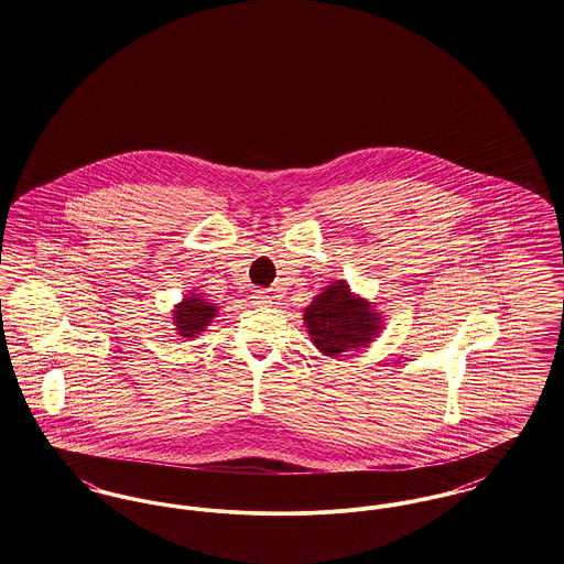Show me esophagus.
<instances>
[{
	"mask_svg": "<svg viewBox=\"0 0 564 564\" xmlns=\"http://www.w3.org/2000/svg\"><path fill=\"white\" fill-rule=\"evenodd\" d=\"M251 302H253V304H258V306H269L270 295L267 294L264 290H256V292L251 294Z\"/></svg>",
	"mask_w": 564,
	"mask_h": 564,
	"instance_id": "obj_1",
	"label": "esophagus"
}]
</instances>
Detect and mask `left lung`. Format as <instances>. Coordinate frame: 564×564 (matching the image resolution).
Returning a JSON list of instances; mask_svg holds the SVG:
<instances>
[{
	"instance_id": "left-lung-1",
	"label": "left lung",
	"mask_w": 564,
	"mask_h": 564,
	"mask_svg": "<svg viewBox=\"0 0 564 564\" xmlns=\"http://www.w3.org/2000/svg\"><path fill=\"white\" fill-rule=\"evenodd\" d=\"M302 315L311 343L325 357L366 349L384 327L375 302L352 294L343 279L323 288Z\"/></svg>"
}]
</instances>
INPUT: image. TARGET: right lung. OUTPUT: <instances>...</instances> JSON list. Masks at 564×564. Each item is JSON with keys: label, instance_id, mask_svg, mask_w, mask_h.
I'll use <instances>...</instances> for the list:
<instances>
[{"label": "right lung", "instance_id": "obj_1", "mask_svg": "<svg viewBox=\"0 0 564 564\" xmlns=\"http://www.w3.org/2000/svg\"><path fill=\"white\" fill-rule=\"evenodd\" d=\"M219 306L209 302L200 292H189L182 297V302H177L171 311V319H173V329L182 336V338H196L200 336L215 317H217Z\"/></svg>", "mask_w": 564, "mask_h": 564}]
</instances>
